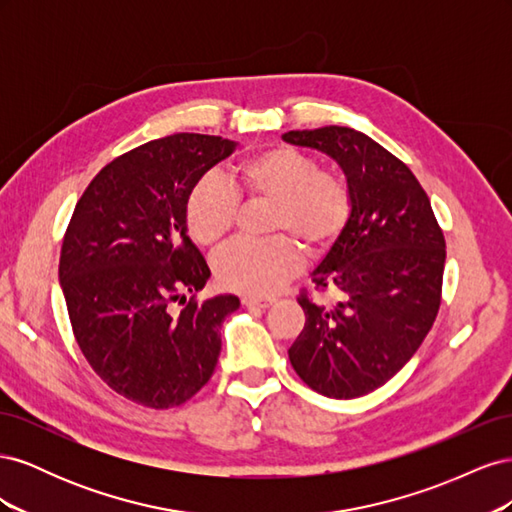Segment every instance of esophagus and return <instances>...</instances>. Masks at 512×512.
<instances>
[{
  "label": "esophagus",
  "mask_w": 512,
  "mask_h": 512,
  "mask_svg": "<svg viewBox=\"0 0 512 512\" xmlns=\"http://www.w3.org/2000/svg\"><path fill=\"white\" fill-rule=\"evenodd\" d=\"M241 301L245 307H269L275 303L273 297H262V294H245Z\"/></svg>",
  "instance_id": "esophagus-1"
}]
</instances>
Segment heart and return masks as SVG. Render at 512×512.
<instances>
[{
  "label": "heart",
  "instance_id": "heart-1",
  "mask_svg": "<svg viewBox=\"0 0 512 512\" xmlns=\"http://www.w3.org/2000/svg\"><path fill=\"white\" fill-rule=\"evenodd\" d=\"M237 185L247 196L275 198L273 232H290L309 252H322L350 215V196L333 175L318 173L314 158L292 147H271L245 158L235 168ZM239 194L218 173L192 188L185 220L200 245H218L235 224ZM292 237L267 241L237 239L215 256V273L232 290L269 294L280 290L303 267L301 247Z\"/></svg>",
  "mask_w": 512,
  "mask_h": 512
}]
</instances>
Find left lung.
Returning a JSON list of instances; mask_svg holds the SVG:
<instances>
[{
	"mask_svg": "<svg viewBox=\"0 0 512 512\" xmlns=\"http://www.w3.org/2000/svg\"><path fill=\"white\" fill-rule=\"evenodd\" d=\"M284 141L329 156L346 177L350 215L312 271L335 301L299 305L305 327L288 350L316 393L354 399L380 389L423 344L440 309L444 235L412 170L367 134L327 126Z\"/></svg>",
	"mask_w": 512,
	"mask_h": 512,
	"instance_id": "8db88e82",
	"label": "left lung"
}]
</instances>
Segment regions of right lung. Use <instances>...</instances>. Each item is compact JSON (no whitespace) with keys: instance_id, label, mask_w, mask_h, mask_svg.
Returning a JSON list of instances; mask_svg holds the SVG:
<instances>
[{"instance_id":"obj_1","label":"right lung","mask_w":512,"mask_h":512,"mask_svg":"<svg viewBox=\"0 0 512 512\" xmlns=\"http://www.w3.org/2000/svg\"><path fill=\"white\" fill-rule=\"evenodd\" d=\"M237 145L190 132L145 143L106 164L72 213L59 258L72 331L91 369L134 404L181 406L218 363L235 294L190 301L179 316L166 307L209 282L185 205Z\"/></svg>"}]
</instances>
